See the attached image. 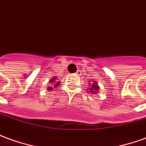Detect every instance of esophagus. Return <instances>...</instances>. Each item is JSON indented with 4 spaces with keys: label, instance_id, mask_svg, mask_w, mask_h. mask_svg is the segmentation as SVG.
Returning <instances> with one entry per match:
<instances>
[{
    "label": "esophagus",
    "instance_id": "1",
    "mask_svg": "<svg viewBox=\"0 0 146 146\" xmlns=\"http://www.w3.org/2000/svg\"><path fill=\"white\" fill-rule=\"evenodd\" d=\"M76 74H78V73H76Z\"/></svg>",
    "mask_w": 146,
    "mask_h": 146
}]
</instances>
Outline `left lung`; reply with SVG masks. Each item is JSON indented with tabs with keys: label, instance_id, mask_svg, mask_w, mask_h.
Listing matches in <instances>:
<instances>
[{
	"label": "left lung",
	"instance_id": "obj_1",
	"mask_svg": "<svg viewBox=\"0 0 146 146\" xmlns=\"http://www.w3.org/2000/svg\"><path fill=\"white\" fill-rule=\"evenodd\" d=\"M88 88H87L88 92H91L92 94H96L99 92V89H100V86L98 85V83L96 81H88Z\"/></svg>",
	"mask_w": 146,
	"mask_h": 146
}]
</instances>
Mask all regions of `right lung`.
<instances>
[{
    "mask_svg": "<svg viewBox=\"0 0 146 146\" xmlns=\"http://www.w3.org/2000/svg\"><path fill=\"white\" fill-rule=\"evenodd\" d=\"M49 82H50V86L47 88V90L48 91H51L53 89V88H56L58 86L59 84H60V81H57V76H54V77H53L51 78L50 80H49Z\"/></svg>",
    "mask_w": 146,
    "mask_h": 146,
    "instance_id": "right-lung-1",
    "label": "right lung"
}]
</instances>
